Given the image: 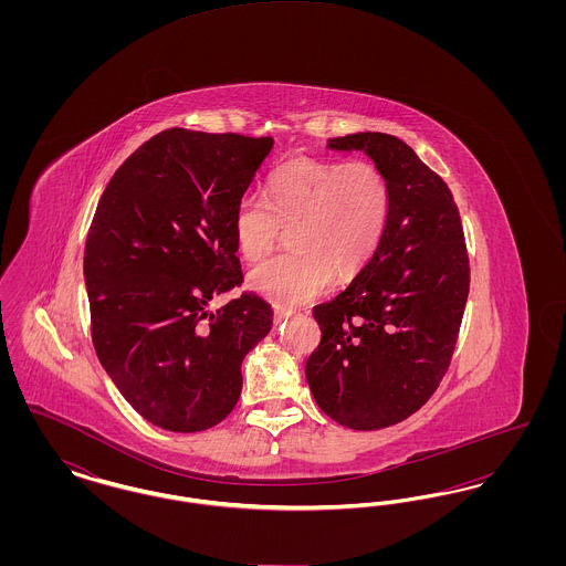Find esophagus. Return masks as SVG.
<instances>
[{"label": "esophagus", "instance_id": "34e87169", "mask_svg": "<svg viewBox=\"0 0 566 566\" xmlns=\"http://www.w3.org/2000/svg\"><path fill=\"white\" fill-rule=\"evenodd\" d=\"M295 312L293 310H286V307H275L273 310V323L282 324L284 321H289Z\"/></svg>", "mask_w": 566, "mask_h": 566}]
</instances>
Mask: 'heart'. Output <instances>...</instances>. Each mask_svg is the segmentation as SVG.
<instances>
[{
  "instance_id": "b5f03b06",
  "label": "heart",
  "mask_w": 566,
  "mask_h": 566,
  "mask_svg": "<svg viewBox=\"0 0 566 566\" xmlns=\"http://www.w3.org/2000/svg\"><path fill=\"white\" fill-rule=\"evenodd\" d=\"M390 185L371 161L296 159L275 169L265 199L243 195L233 212V238L245 261L265 256L282 231L291 252L250 271V286L295 305L363 270L384 240Z\"/></svg>"
}]
</instances>
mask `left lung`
<instances>
[{
	"label": "left lung",
	"instance_id": "obj_1",
	"mask_svg": "<svg viewBox=\"0 0 566 566\" xmlns=\"http://www.w3.org/2000/svg\"><path fill=\"white\" fill-rule=\"evenodd\" d=\"M365 150L390 185V218L350 286L314 307L321 344L305 377L326 416L354 431L392 427L427 403L457 348L469 254L454 197L395 135L328 142Z\"/></svg>",
	"mask_w": 566,
	"mask_h": 566
}]
</instances>
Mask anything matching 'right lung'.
<instances>
[{
  "instance_id": "add662e5",
  "label": "right lung",
  "mask_w": 566,
  "mask_h": 566,
  "mask_svg": "<svg viewBox=\"0 0 566 566\" xmlns=\"http://www.w3.org/2000/svg\"><path fill=\"white\" fill-rule=\"evenodd\" d=\"M271 137L165 129L112 176L84 245L93 346L135 411L174 432L222 422L242 360L268 333V301L242 293L233 212Z\"/></svg>"
}]
</instances>
